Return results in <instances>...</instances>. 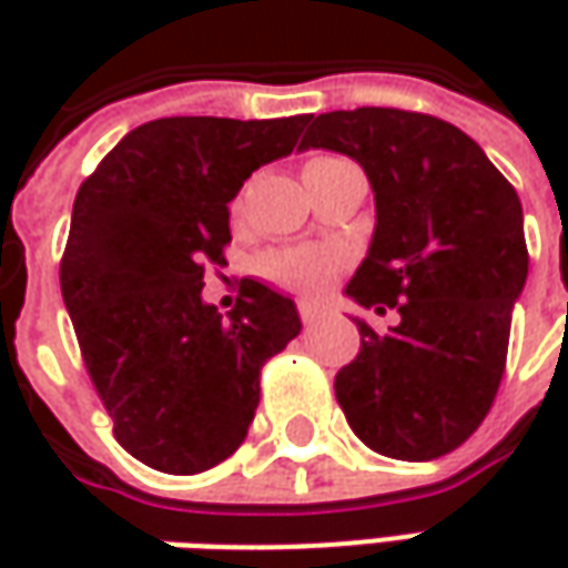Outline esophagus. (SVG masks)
<instances>
[{"label":"esophagus","instance_id":"1","mask_svg":"<svg viewBox=\"0 0 568 568\" xmlns=\"http://www.w3.org/2000/svg\"><path fill=\"white\" fill-rule=\"evenodd\" d=\"M322 316H325V310H322L318 303H303V306H300V318H303V325H316Z\"/></svg>","mask_w":568,"mask_h":568}]
</instances>
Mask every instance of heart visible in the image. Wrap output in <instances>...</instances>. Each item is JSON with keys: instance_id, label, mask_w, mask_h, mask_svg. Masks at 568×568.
I'll use <instances>...</instances> for the list:
<instances>
[{"instance_id": "obj_1", "label": "heart", "mask_w": 568, "mask_h": 568, "mask_svg": "<svg viewBox=\"0 0 568 568\" xmlns=\"http://www.w3.org/2000/svg\"><path fill=\"white\" fill-rule=\"evenodd\" d=\"M347 164L341 158H313L310 164L303 166V173H316L325 166ZM338 268V258L328 255V252H313V250H294V252H274L262 262V272L268 281L287 287V291H300V294H313L318 291L332 274Z\"/></svg>"}]
</instances>
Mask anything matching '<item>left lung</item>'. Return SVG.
<instances>
[{"label":"left lung","mask_w":568,"mask_h":568,"mask_svg":"<svg viewBox=\"0 0 568 568\" xmlns=\"http://www.w3.org/2000/svg\"><path fill=\"white\" fill-rule=\"evenodd\" d=\"M303 125L300 151L347 154L376 202L344 296L402 313L388 335L357 318L361 354L335 376L341 410L379 455L439 458L480 426L503 379L528 281L518 192L480 144L436 116L361 106Z\"/></svg>","instance_id":"left-lung-1"}]
</instances>
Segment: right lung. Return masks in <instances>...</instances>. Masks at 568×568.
<instances>
[{"instance_id":"add662e5","label":"right lung","mask_w":568,"mask_h":568,"mask_svg":"<svg viewBox=\"0 0 568 568\" xmlns=\"http://www.w3.org/2000/svg\"><path fill=\"white\" fill-rule=\"evenodd\" d=\"M303 122H144L78 189L62 300L116 443L148 468L199 474L230 458L262 366L303 328L294 300L255 277L227 316L202 296L205 265H224L230 202L294 151Z\"/></svg>"}]
</instances>
